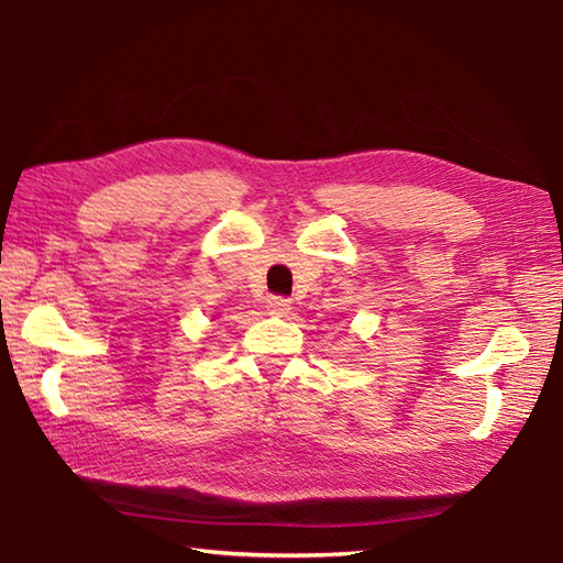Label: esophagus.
I'll list each match as a JSON object with an SVG mask.
<instances>
[{
    "label": "esophagus",
    "mask_w": 563,
    "mask_h": 563,
    "mask_svg": "<svg viewBox=\"0 0 563 563\" xmlns=\"http://www.w3.org/2000/svg\"><path fill=\"white\" fill-rule=\"evenodd\" d=\"M266 307H268L271 314L285 317L290 312V300H288V297H283V295H271L266 300Z\"/></svg>",
    "instance_id": "34e87169"
}]
</instances>
